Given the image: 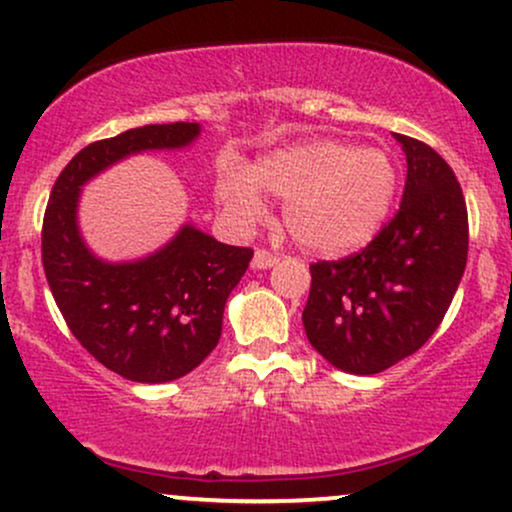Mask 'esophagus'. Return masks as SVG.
Listing matches in <instances>:
<instances>
[{"mask_svg":"<svg viewBox=\"0 0 512 512\" xmlns=\"http://www.w3.org/2000/svg\"><path fill=\"white\" fill-rule=\"evenodd\" d=\"M276 264V255L267 250H255V255H252V269H257V272H262V269H269Z\"/></svg>","mask_w":512,"mask_h":512,"instance_id":"1","label":"esophagus"}]
</instances>
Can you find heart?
<instances>
[{
  "label": "heart",
  "instance_id": "1",
  "mask_svg": "<svg viewBox=\"0 0 512 512\" xmlns=\"http://www.w3.org/2000/svg\"><path fill=\"white\" fill-rule=\"evenodd\" d=\"M399 190V168L380 146L308 139L267 151L240 168L216 170L214 199L238 233L267 219V199L284 202V223L298 245L320 255L361 248L378 236Z\"/></svg>",
  "mask_w": 512,
  "mask_h": 512
}]
</instances>
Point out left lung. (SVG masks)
I'll list each match as a JSON object with an SVG mask.
<instances>
[{"instance_id": "1", "label": "left lung", "mask_w": 512, "mask_h": 512, "mask_svg": "<svg viewBox=\"0 0 512 512\" xmlns=\"http://www.w3.org/2000/svg\"><path fill=\"white\" fill-rule=\"evenodd\" d=\"M407 156L397 216L358 255L310 264L308 342L334 368L383 373L438 330L464 274L467 207L455 173L431 146L395 134Z\"/></svg>"}]
</instances>
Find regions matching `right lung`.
<instances>
[{
	"label": "right lung",
	"mask_w": 512,
	"mask_h": 512,
	"mask_svg": "<svg viewBox=\"0 0 512 512\" xmlns=\"http://www.w3.org/2000/svg\"><path fill=\"white\" fill-rule=\"evenodd\" d=\"M199 134L197 122H173L88 144L60 173L45 209L43 267L57 308L88 354L134 383L178 380L214 351L223 308L252 250L182 223L149 255L103 260L81 233V190L129 156L185 149Z\"/></svg>",
	"instance_id": "obj_1"
}]
</instances>
